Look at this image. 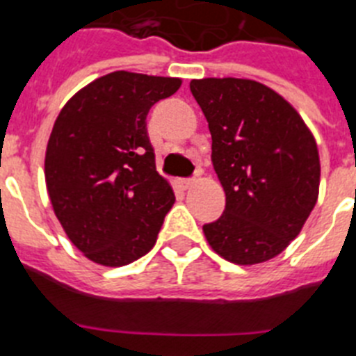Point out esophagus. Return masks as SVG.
I'll return each mask as SVG.
<instances>
[{"mask_svg":"<svg viewBox=\"0 0 356 356\" xmlns=\"http://www.w3.org/2000/svg\"><path fill=\"white\" fill-rule=\"evenodd\" d=\"M195 179H181V181H179V184H181V188L182 190H190L191 186L195 184Z\"/></svg>","mask_w":356,"mask_h":356,"instance_id":"obj_1","label":"esophagus"}]
</instances>
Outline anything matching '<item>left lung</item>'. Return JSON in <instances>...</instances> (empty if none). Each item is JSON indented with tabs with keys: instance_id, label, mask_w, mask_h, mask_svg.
Returning <instances> with one entry per match:
<instances>
[{
	"instance_id": "1",
	"label": "left lung",
	"mask_w": 356,
	"mask_h": 356,
	"mask_svg": "<svg viewBox=\"0 0 356 356\" xmlns=\"http://www.w3.org/2000/svg\"><path fill=\"white\" fill-rule=\"evenodd\" d=\"M213 138L225 211L204 225L211 248L239 266L282 254L302 232L319 195L318 143L291 102L243 78L191 79Z\"/></svg>"
}]
</instances>
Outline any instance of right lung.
Segmentation results:
<instances>
[{"label": "right lung", "mask_w": 356, "mask_h": 356, "mask_svg": "<svg viewBox=\"0 0 356 356\" xmlns=\"http://www.w3.org/2000/svg\"><path fill=\"white\" fill-rule=\"evenodd\" d=\"M181 85L115 70L76 92L54 120L47 195L67 238L95 264H131L156 245L175 195L156 170L145 118Z\"/></svg>", "instance_id": "1"}]
</instances>
